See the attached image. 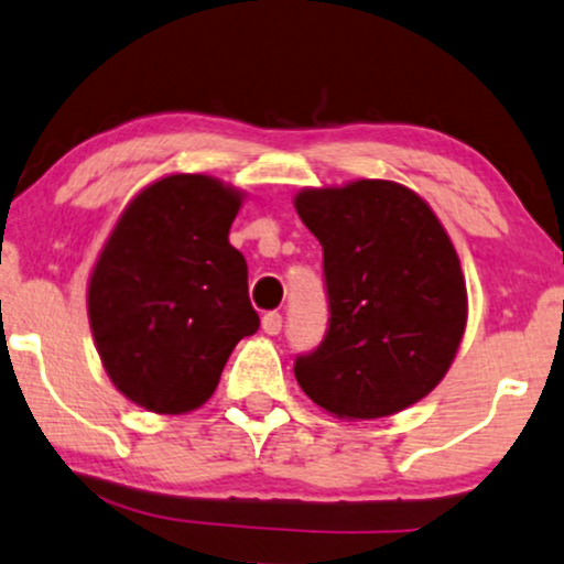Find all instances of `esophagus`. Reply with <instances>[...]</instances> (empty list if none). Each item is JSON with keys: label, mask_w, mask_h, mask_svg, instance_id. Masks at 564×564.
<instances>
[{"label": "esophagus", "mask_w": 564, "mask_h": 564, "mask_svg": "<svg viewBox=\"0 0 564 564\" xmlns=\"http://www.w3.org/2000/svg\"><path fill=\"white\" fill-rule=\"evenodd\" d=\"M281 327H283V319H281L279 312H268L263 316V332H265V335H271V337L281 335Z\"/></svg>", "instance_id": "34e87169"}]
</instances>
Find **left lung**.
<instances>
[{"instance_id":"left-lung-1","label":"left lung","mask_w":564,"mask_h":564,"mask_svg":"<svg viewBox=\"0 0 564 564\" xmlns=\"http://www.w3.org/2000/svg\"><path fill=\"white\" fill-rule=\"evenodd\" d=\"M299 217L324 250L329 329L293 365L308 399L337 419H383L447 376L467 324L455 245L411 188L383 178L301 188Z\"/></svg>"}]
</instances>
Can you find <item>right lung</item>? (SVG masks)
Listing matches in <instances>:
<instances>
[{
  "mask_svg": "<svg viewBox=\"0 0 564 564\" xmlns=\"http://www.w3.org/2000/svg\"><path fill=\"white\" fill-rule=\"evenodd\" d=\"M245 194L206 173L148 184L91 268L86 308L109 380L134 406L178 416L212 399L260 319L248 263L229 245Z\"/></svg>",
  "mask_w": 564,
  "mask_h": 564,
  "instance_id": "right-lung-1",
  "label": "right lung"
}]
</instances>
